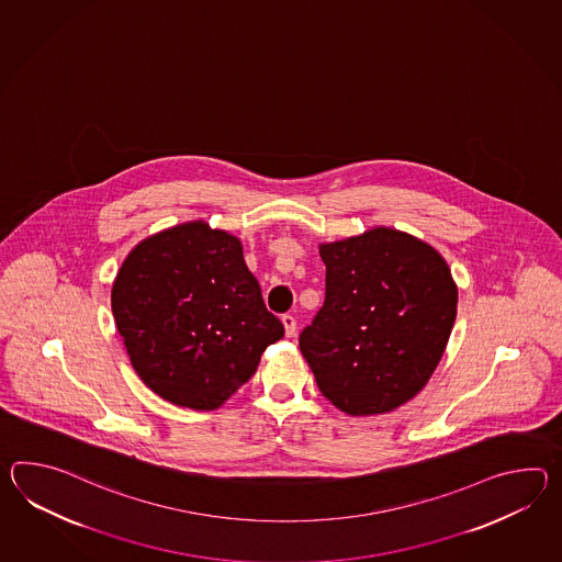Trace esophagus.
<instances>
[{
    "mask_svg": "<svg viewBox=\"0 0 562 562\" xmlns=\"http://www.w3.org/2000/svg\"><path fill=\"white\" fill-rule=\"evenodd\" d=\"M282 325H284V330H286V337H294V333H296V318L290 316V314H284L282 316Z\"/></svg>",
    "mask_w": 562,
    "mask_h": 562,
    "instance_id": "1",
    "label": "esophagus"
}]
</instances>
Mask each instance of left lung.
I'll return each mask as SVG.
<instances>
[{
  "mask_svg": "<svg viewBox=\"0 0 562 562\" xmlns=\"http://www.w3.org/2000/svg\"><path fill=\"white\" fill-rule=\"evenodd\" d=\"M323 308L300 335L316 385L337 409L367 417L412 401L448 347L458 286L443 256L393 227L318 246Z\"/></svg>",
  "mask_w": 562,
  "mask_h": 562,
  "instance_id": "1",
  "label": "left lung"
}]
</instances>
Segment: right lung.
<instances>
[{"instance_id":"obj_1","label":"right lung","mask_w":562,"mask_h":562,"mask_svg":"<svg viewBox=\"0 0 562 562\" xmlns=\"http://www.w3.org/2000/svg\"><path fill=\"white\" fill-rule=\"evenodd\" d=\"M111 304L140 381L195 412L222 407L284 337L241 241L201 220L138 241L114 278Z\"/></svg>"}]
</instances>
